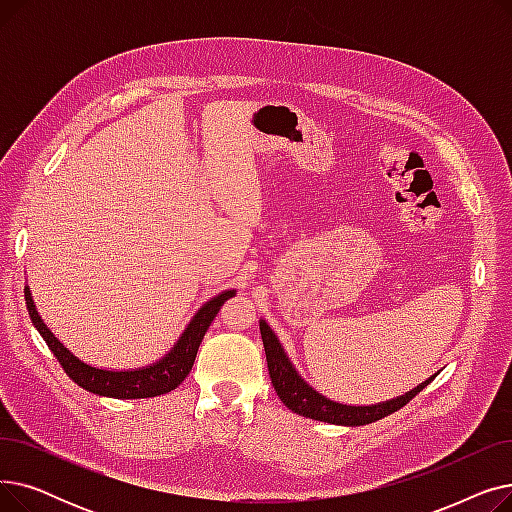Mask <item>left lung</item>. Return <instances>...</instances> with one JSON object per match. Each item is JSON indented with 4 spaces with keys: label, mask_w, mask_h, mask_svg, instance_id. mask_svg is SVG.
Segmentation results:
<instances>
[{
    "label": "left lung",
    "mask_w": 512,
    "mask_h": 512,
    "mask_svg": "<svg viewBox=\"0 0 512 512\" xmlns=\"http://www.w3.org/2000/svg\"><path fill=\"white\" fill-rule=\"evenodd\" d=\"M259 330H261V340H263L265 357H267V369H270V378L280 400L292 413L315 419V421H326L332 425H348V427L373 423L405 407L407 402H411L438 375L436 373L432 378H427L423 384H419L411 392H405L402 396H396L386 402H378V405H367V407L342 405V402L330 400L328 396L319 394L313 386H309L301 378L299 371L294 369L288 355L284 353L278 336L272 332L270 326H267L265 319H259Z\"/></svg>",
    "instance_id": "1"
}]
</instances>
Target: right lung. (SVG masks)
I'll list each match as a JSON object with an SVG mask.
<instances>
[{
    "label": "right lung",
    "instance_id": "1",
    "mask_svg": "<svg viewBox=\"0 0 512 512\" xmlns=\"http://www.w3.org/2000/svg\"><path fill=\"white\" fill-rule=\"evenodd\" d=\"M236 290H224L218 297H213L207 301L195 315L188 321V326L184 328L182 336L176 340L172 346V351L161 357L159 361L139 367V369H124V371H112V369H99L93 367L85 361H80L74 357L68 348L56 338L41 319L35 301L31 297V288L24 286V301L26 309H29L33 326L41 334V338L47 342L49 351L56 355L60 365L64 367L68 378L78 384L80 388H85L87 392L99 394V396H110V398H151V396H161L166 392H172L178 388L188 373L193 369L199 344L211 326L213 317L218 315L222 305L232 299Z\"/></svg>",
    "mask_w": 512,
    "mask_h": 512
}]
</instances>
